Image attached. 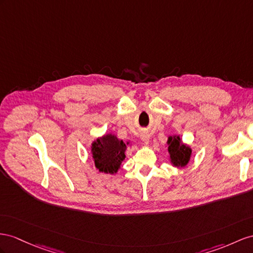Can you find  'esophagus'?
<instances>
[{"instance_id":"1","label":"esophagus","mask_w":253,"mask_h":253,"mask_svg":"<svg viewBox=\"0 0 253 253\" xmlns=\"http://www.w3.org/2000/svg\"><path fill=\"white\" fill-rule=\"evenodd\" d=\"M140 138L142 141L144 142V143H147V142L150 141V134H148V132H146V131H143V132H141Z\"/></svg>"}]
</instances>
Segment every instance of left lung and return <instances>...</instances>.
<instances>
[{
  "label": "left lung",
  "instance_id": "8db88e82",
  "mask_svg": "<svg viewBox=\"0 0 253 253\" xmlns=\"http://www.w3.org/2000/svg\"><path fill=\"white\" fill-rule=\"evenodd\" d=\"M168 144H169V153L171 163L176 167H185L190 159L191 156V150L182 143V140L179 137H169L168 140Z\"/></svg>",
  "mask_w": 253,
  "mask_h": 253
}]
</instances>
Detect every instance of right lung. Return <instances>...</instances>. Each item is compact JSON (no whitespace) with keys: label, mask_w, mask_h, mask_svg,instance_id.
Returning a JSON list of instances; mask_svg holds the SVG:
<instances>
[{"label":"right lung","mask_w":253,"mask_h":253,"mask_svg":"<svg viewBox=\"0 0 253 253\" xmlns=\"http://www.w3.org/2000/svg\"><path fill=\"white\" fill-rule=\"evenodd\" d=\"M126 144L113 134H106L92 144L95 166L100 172L113 174L120 169L125 159Z\"/></svg>","instance_id":"right-lung-1"}]
</instances>
